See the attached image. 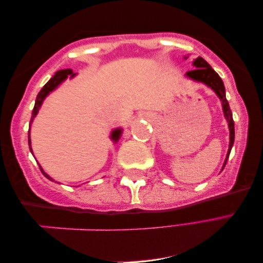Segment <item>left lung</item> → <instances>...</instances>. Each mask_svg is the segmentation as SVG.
Here are the masks:
<instances>
[{
	"mask_svg": "<svg viewBox=\"0 0 263 263\" xmlns=\"http://www.w3.org/2000/svg\"><path fill=\"white\" fill-rule=\"evenodd\" d=\"M193 66H195V70L186 72V77H189V78L192 80L199 81V83L208 85L209 87H211L214 92H216V94L221 101L223 115H225L227 122H229L230 147H229V152H227V155H226L225 163H223V166H222V169H223L226 165L227 160H229L230 153H231L232 147H233V143H234V121H233V116H232V110L230 108L229 101H227V99H226L225 86H223L222 80L220 77H219L218 73L210 66V64L206 62L205 59H203L201 57H198L197 59H195V62H193Z\"/></svg>",
	"mask_w": 263,
	"mask_h": 263,
	"instance_id": "left-lung-1",
	"label": "left lung"
}]
</instances>
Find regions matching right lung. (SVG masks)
<instances>
[{"instance_id":"right-lung-1","label":"right lung","mask_w":263,"mask_h":263,"mask_svg":"<svg viewBox=\"0 0 263 263\" xmlns=\"http://www.w3.org/2000/svg\"><path fill=\"white\" fill-rule=\"evenodd\" d=\"M68 76H71V78H73V77L76 76V74H73V71L70 70V68H66V70H60V71H58V72H55V74H54V76L52 77V78H51L49 81H47V83L44 85V87H43V88L41 89V92L38 93V96H37V98H36V102H34V107H33V110H32V116H31V121H30V126H31V122H32L33 118L37 115L38 110H40L42 103H43V101H44V99H45L47 96H49V94H50L51 92H52L53 89L57 88L58 86H59L60 84H62L63 81L67 78ZM121 134H122V129H121V128H116V129H114L113 132H111L110 139L113 140L114 142H118L119 139H120V136H121ZM29 147H30V152L32 153V149H31V140H30V130H29ZM40 167H41V166H40ZM41 171L43 172V175H44L47 179L53 180L52 178L50 177L49 175H46L45 172L43 171L42 167H41Z\"/></svg>"}]
</instances>
